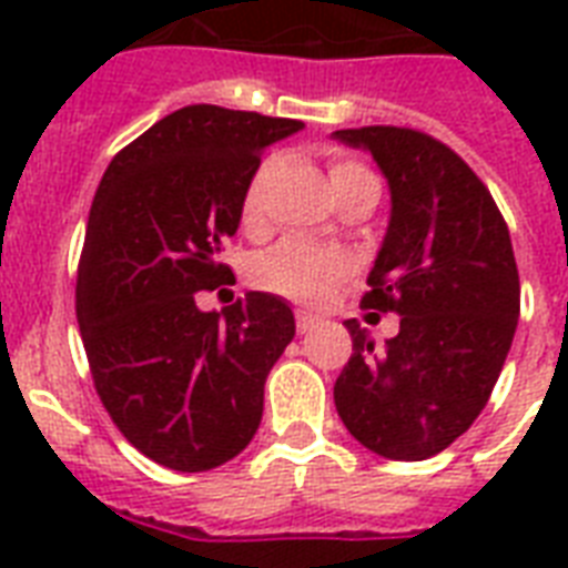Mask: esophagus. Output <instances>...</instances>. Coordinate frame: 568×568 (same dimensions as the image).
<instances>
[{
  "instance_id": "34e87169",
  "label": "esophagus",
  "mask_w": 568,
  "mask_h": 568,
  "mask_svg": "<svg viewBox=\"0 0 568 568\" xmlns=\"http://www.w3.org/2000/svg\"><path fill=\"white\" fill-rule=\"evenodd\" d=\"M315 327H318V318L312 312L297 310V333H312Z\"/></svg>"
}]
</instances>
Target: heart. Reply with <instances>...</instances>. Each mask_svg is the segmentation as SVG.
<instances>
[{
    "instance_id": "b5f03b06",
    "label": "heart",
    "mask_w": 568,
    "mask_h": 568,
    "mask_svg": "<svg viewBox=\"0 0 568 568\" xmlns=\"http://www.w3.org/2000/svg\"><path fill=\"white\" fill-rule=\"evenodd\" d=\"M356 173L372 171L356 162H338L333 168V180H345V176H356ZM258 182H262V171L253 176L247 194H244V217L256 214ZM347 267H351L347 256H342L336 250H324L315 247V244H306V241L288 239L283 244H276V247L265 250L250 267V276L265 292L288 297V301L315 303L321 297H327L329 288L347 274Z\"/></svg>"
}]
</instances>
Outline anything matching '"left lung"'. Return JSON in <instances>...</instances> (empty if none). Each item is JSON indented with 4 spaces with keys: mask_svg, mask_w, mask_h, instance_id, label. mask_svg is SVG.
<instances>
[{
    "mask_svg": "<svg viewBox=\"0 0 568 568\" xmlns=\"http://www.w3.org/2000/svg\"><path fill=\"white\" fill-rule=\"evenodd\" d=\"M388 185V226L363 306L400 315L374 347L345 321L354 354L338 374V418L386 459H427L486 406L519 324V271L493 194L454 150L415 129H338Z\"/></svg>",
    "mask_w": 568,
    "mask_h": 568,
    "instance_id": "8db88e82",
    "label": "left lung"
}]
</instances>
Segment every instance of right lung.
Returning <instances> with one entry per match:
<instances>
[{
    "mask_svg": "<svg viewBox=\"0 0 568 568\" xmlns=\"http://www.w3.org/2000/svg\"><path fill=\"white\" fill-rule=\"evenodd\" d=\"M301 120L185 105L114 155L93 196L75 315L120 433L173 471H209L256 436L265 379L294 338L292 306L247 292L203 312L196 292L232 274L223 241L239 232L262 150Z\"/></svg>",
    "mask_w": 568,
    "mask_h": 568,
    "instance_id": "add662e5",
    "label": "right lung"
}]
</instances>
